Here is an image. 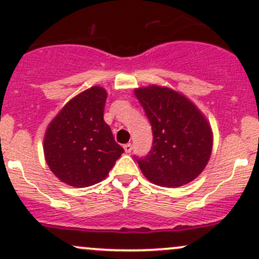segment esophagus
<instances>
[{
	"label": "esophagus",
	"instance_id": "34e87169",
	"mask_svg": "<svg viewBox=\"0 0 259 259\" xmlns=\"http://www.w3.org/2000/svg\"><path fill=\"white\" fill-rule=\"evenodd\" d=\"M124 150H125L126 153H130L133 151V145L132 144H126L124 145Z\"/></svg>",
	"mask_w": 259,
	"mask_h": 259
}]
</instances>
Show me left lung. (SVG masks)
Listing matches in <instances>:
<instances>
[{
    "label": "left lung",
    "instance_id": "obj_1",
    "mask_svg": "<svg viewBox=\"0 0 259 259\" xmlns=\"http://www.w3.org/2000/svg\"><path fill=\"white\" fill-rule=\"evenodd\" d=\"M152 126L153 142L145 157H135L142 174L159 186L178 187L197 178L212 152L206 118L183 95L159 86L135 90Z\"/></svg>",
    "mask_w": 259,
    "mask_h": 259
}]
</instances>
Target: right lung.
Masks as SVG:
<instances>
[{
    "label": "right lung",
    "mask_w": 259,
    "mask_h": 259,
    "mask_svg": "<svg viewBox=\"0 0 259 259\" xmlns=\"http://www.w3.org/2000/svg\"><path fill=\"white\" fill-rule=\"evenodd\" d=\"M107 92L94 86L70 100L47 127L44 152L59 180L74 187L100 183L124 152L103 120Z\"/></svg>",
    "instance_id": "right-lung-1"
}]
</instances>
